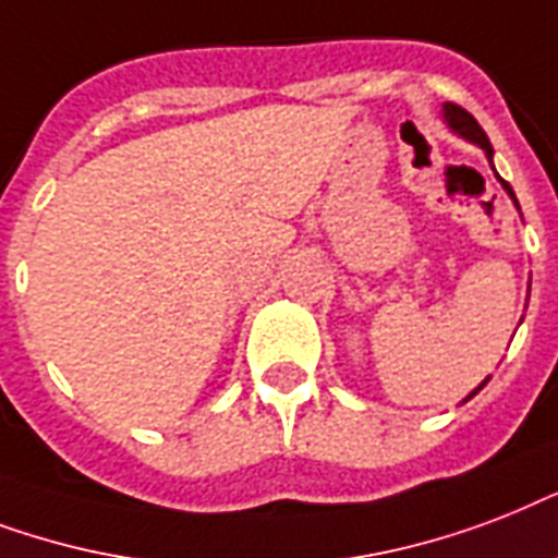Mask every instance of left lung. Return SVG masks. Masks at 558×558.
Returning a JSON list of instances; mask_svg holds the SVG:
<instances>
[{"instance_id":"8db88e82","label":"left lung","mask_w":558,"mask_h":558,"mask_svg":"<svg viewBox=\"0 0 558 558\" xmlns=\"http://www.w3.org/2000/svg\"><path fill=\"white\" fill-rule=\"evenodd\" d=\"M445 110V119H448V124H451V128H454L457 133H460V136H465V140H472L474 145H481L483 150H486V157H489V162H492V145H489V136H486V133H483V128L481 124H477V119H474L472 113H469V110H463V107H460V104H445L442 107ZM500 183L507 185V192H509V197H512V201H515V192H512V185L507 183V180H500ZM486 384V381H483ZM481 384V387H483ZM481 387H477V390H481ZM474 396V392H472Z\"/></svg>"}]
</instances>
